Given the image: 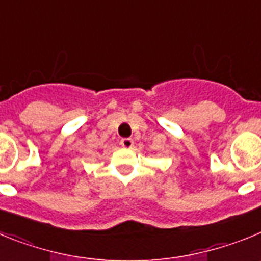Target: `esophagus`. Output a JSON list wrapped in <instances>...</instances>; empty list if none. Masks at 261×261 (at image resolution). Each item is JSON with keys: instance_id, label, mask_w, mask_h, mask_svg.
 Listing matches in <instances>:
<instances>
[{"instance_id": "esophagus-1", "label": "esophagus", "mask_w": 261, "mask_h": 261, "mask_svg": "<svg viewBox=\"0 0 261 261\" xmlns=\"http://www.w3.org/2000/svg\"><path fill=\"white\" fill-rule=\"evenodd\" d=\"M120 145L123 147H125V149H130V147L133 146V140H130V138H123V140L120 141Z\"/></svg>"}]
</instances>
